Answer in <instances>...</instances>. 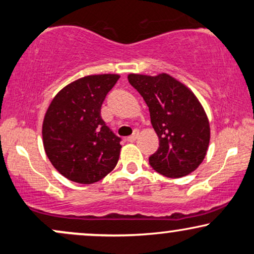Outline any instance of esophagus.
Instances as JSON below:
<instances>
[{
  "mask_svg": "<svg viewBox=\"0 0 254 254\" xmlns=\"http://www.w3.org/2000/svg\"><path fill=\"white\" fill-rule=\"evenodd\" d=\"M137 137H138V131H135V132L132 133V135L127 137V141L129 142H135L137 139Z\"/></svg>",
  "mask_w": 254,
  "mask_h": 254,
  "instance_id": "1",
  "label": "esophagus"
}]
</instances>
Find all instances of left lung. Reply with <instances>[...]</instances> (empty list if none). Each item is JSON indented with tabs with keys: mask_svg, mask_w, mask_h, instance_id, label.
Masks as SVG:
<instances>
[{
	"mask_svg": "<svg viewBox=\"0 0 254 254\" xmlns=\"http://www.w3.org/2000/svg\"><path fill=\"white\" fill-rule=\"evenodd\" d=\"M127 80L149 107L159 148L149 165L168 178L188 176L202 164L210 141V127L196 95L167 74H130Z\"/></svg>",
	"mask_w": 254,
	"mask_h": 254,
	"instance_id": "8db88e82",
	"label": "left lung"
}]
</instances>
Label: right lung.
<instances>
[{"instance_id":"obj_1","label":"right lung","mask_w":254,"mask_h":254,"mask_svg":"<svg viewBox=\"0 0 254 254\" xmlns=\"http://www.w3.org/2000/svg\"><path fill=\"white\" fill-rule=\"evenodd\" d=\"M119 75H90L74 81L51 101L43 142L54 167L71 182L93 184L117 165L122 138L100 116L101 105Z\"/></svg>"}]
</instances>
